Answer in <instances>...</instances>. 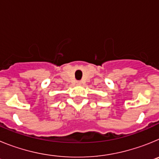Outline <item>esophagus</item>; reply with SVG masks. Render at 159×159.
<instances>
[{
  "label": "esophagus",
  "mask_w": 159,
  "mask_h": 159,
  "mask_svg": "<svg viewBox=\"0 0 159 159\" xmlns=\"http://www.w3.org/2000/svg\"><path fill=\"white\" fill-rule=\"evenodd\" d=\"M76 84H78V85H80V84H81V82H80V81H78V82H77Z\"/></svg>",
  "instance_id": "1"
}]
</instances>
